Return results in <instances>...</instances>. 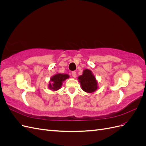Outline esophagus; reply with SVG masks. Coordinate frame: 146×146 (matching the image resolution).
<instances>
[{
    "instance_id": "1",
    "label": "esophagus",
    "mask_w": 146,
    "mask_h": 146,
    "mask_svg": "<svg viewBox=\"0 0 146 146\" xmlns=\"http://www.w3.org/2000/svg\"><path fill=\"white\" fill-rule=\"evenodd\" d=\"M72 76L73 77L76 78V77H77V74H76V72H75V71H73V72H72Z\"/></svg>"
}]
</instances>
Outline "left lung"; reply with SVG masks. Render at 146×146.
Here are the masks:
<instances>
[{
    "instance_id": "8db88e82",
    "label": "left lung",
    "mask_w": 146,
    "mask_h": 146,
    "mask_svg": "<svg viewBox=\"0 0 146 146\" xmlns=\"http://www.w3.org/2000/svg\"><path fill=\"white\" fill-rule=\"evenodd\" d=\"M78 79L84 91L91 93L98 89V82L91 70L88 69H85L83 70V74L79 76Z\"/></svg>"
}]
</instances>
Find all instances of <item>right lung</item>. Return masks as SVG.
I'll use <instances>...</instances> for the list:
<instances>
[{"mask_svg": "<svg viewBox=\"0 0 146 146\" xmlns=\"http://www.w3.org/2000/svg\"><path fill=\"white\" fill-rule=\"evenodd\" d=\"M69 77L68 74H56L52 77L50 78V82L48 84V88L52 91H56L60 89L62 86V83Z\"/></svg>", "mask_w": 146, "mask_h": 146, "instance_id": "right-lung-1", "label": "right lung"}]
</instances>
